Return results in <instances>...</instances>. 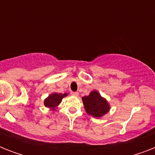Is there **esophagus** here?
Listing matches in <instances>:
<instances>
[{
  "label": "esophagus",
  "instance_id": "1",
  "mask_svg": "<svg viewBox=\"0 0 155 155\" xmlns=\"http://www.w3.org/2000/svg\"><path fill=\"white\" fill-rule=\"evenodd\" d=\"M71 94L72 95V96H75V97H77L79 93L77 92H71Z\"/></svg>",
  "mask_w": 155,
  "mask_h": 155
}]
</instances>
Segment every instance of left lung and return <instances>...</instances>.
Returning a JSON list of instances; mask_svg holds the SVG:
<instances>
[{
	"mask_svg": "<svg viewBox=\"0 0 155 155\" xmlns=\"http://www.w3.org/2000/svg\"><path fill=\"white\" fill-rule=\"evenodd\" d=\"M82 101L86 113L94 117H101L110 109L108 101L96 90L83 97Z\"/></svg>",
	"mask_w": 155,
	"mask_h": 155,
	"instance_id": "1",
	"label": "left lung"
}]
</instances>
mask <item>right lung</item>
Returning <instances> with one entry per match:
<instances>
[{
	"mask_svg": "<svg viewBox=\"0 0 155 155\" xmlns=\"http://www.w3.org/2000/svg\"><path fill=\"white\" fill-rule=\"evenodd\" d=\"M68 96L67 93L62 94V93H57L54 92L53 94L49 95V97L46 98L44 101V105L47 108H51L52 110H54L57 106L61 103L63 97Z\"/></svg>",
	"mask_w": 155,
	"mask_h": 155,
	"instance_id": "add662e5",
	"label": "right lung"
}]
</instances>
